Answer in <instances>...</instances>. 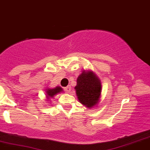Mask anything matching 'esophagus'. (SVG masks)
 I'll use <instances>...</instances> for the list:
<instances>
[{"mask_svg": "<svg viewBox=\"0 0 150 150\" xmlns=\"http://www.w3.org/2000/svg\"><path fill=\"white\" fill-rule=\"evenodd\" d=\"M71 89H72V88H71L70 86H67V87H64V91H65L66 92H67V93H69V92H70Z\"/></svg>", "mask_w": 150, "mask_h": 150, "instance_id": "34e87169", "label": "esophagus"}]
</instances>
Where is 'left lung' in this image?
<instances>
[{
	"instance_id": "8db88e82",
	"label": "left lung",
	"mask_w": 150,
	"mask_h": 150,
	"mask_svg": "<svg viewBox=\"0 0 150 150\" xmlns=\"http://www.w3.org/2000/svg\"><path fill=\"white\" fill-rule=\"evenodd\" d=\"M101 86L100 79L94 72L83 70L77 78V85L75 86L80 103L88 109L97 106L100 101Z\"/></svg>"
}]
</instances>
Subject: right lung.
<instances>
[{
	"label": "right lung",
	"mask_w": 150,
	"mask_h": 150,
	"mask_svg": "<svg viewBox=\"0 0 150 150\" xmlns=\"http://www.w3.org/2000/svg\"><path fill=\"white\" fill-rule=\"evenodd\" d=\"M46 92V97H47V100H50V99L54 97V96H56L57 94L60 93V92H63V89L61 86H56V87L52 88V89H50L48 88L45 90Z\"/></svg>",
	"instance_id": "right-lung-1"
}]
</instances>
